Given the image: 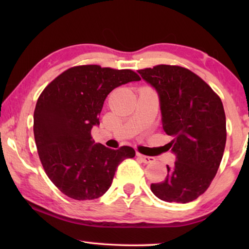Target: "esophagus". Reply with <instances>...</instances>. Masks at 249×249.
Instances as JSON below:
<instances>
[{"label":"esophagus","instance_id":"esophagus-1","mask_svg":"<svg viewBox=\"0 0 249 249\" xmlns=\"http://www.w3.org/2000/svg\"><path fill=\"white\" fill-rule=\"evenodd\" d=\"M136 156L141 159V161L144 162V163H150V162H154L155 161V158L154 157H148V156H144V155L138 154V153L136 154Z\"/></svg>","mask_w":249,"mask_h":249}]
</instances>
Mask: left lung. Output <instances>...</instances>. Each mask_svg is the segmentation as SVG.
Listing matches in <instances>:
<instances>
[{
  "label": "left lung",
  "mask_w": 249,
  "mask_h": 249,
  "mask_svg": "<svg viewBox=\"0 0 249 249\" xmlns=\"http://www.w3.org/2000/svg\"><path fill=\"white\" fill-rule=\"evenodd\" d=\"M138 73L157 92L162 127L172 137L168 146L176 156L166 179L150 189L162 201L188 203L203 195L220 167L226 142L222 101L182 67L159 65Z\"/></svg>",
  "instance_id": "1"
}]
</instances>
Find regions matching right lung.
I'll use <instances>...</instances> for the list:
<instances>
[{
    "mask_svg": "<svg viewBox=\"0 0 249 249\" xmlns=\"http://www.w3.org/2000/svg\"><path fill=\"white\" fill-rule=\"evenodd\" d=\"M141 78L134 71L78 66L45 88L34 112V136L52 182L74 200H93L111 187L117 166L135 150L95 144L91 129L100 124L104 101L115 88Z\"/></svg>",
    "mask_w": 249,
    "mask_h": 249,
    "instance_id": "1",
    "label": "right lung"
}]
</instances>
